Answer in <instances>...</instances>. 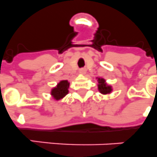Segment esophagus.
<instances>
[{"label": "esophagus", "instance_id": "esophagus-1", "mask_svg": "<svg viewBox=\"0 0 157 157\" xmlns=\"http://www.w3.org/2000/svg\"><path fill=\"white\" fill-rule=\"evenodd\" d=\"M79 72H80V73H81V74H85V72H86V68H81Z\"/></svg>", "mask_w": 157, "mask_h": 157}]
</instances>
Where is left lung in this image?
Instances as JSON below:
<instances>
[{
    "label": "left lung",
    "mask_w": 157,
    "mask_h": 157,
    "mask_svg": "<svg viewBox=\"0 0 157 157\" xmlns=\"http://www.w3.org/2000/svg\"><path fill=\"white\" fill-rule=\"evenodd\" d=\"M97 81H98L97 86H98V90L100 93L104 95L111 93V92L113 91V88H112L111 85H109L106 84L105 79L97 77Z\"/></svg>",
    "instance_id": "1"
}]
</instances>
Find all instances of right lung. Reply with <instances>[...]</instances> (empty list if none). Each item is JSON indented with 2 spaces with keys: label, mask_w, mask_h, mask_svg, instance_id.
<instances>
[{
  "label": "right lung",
  "mask_w": 157,
  "mask_h": 157,
  "mask_svg": "<svg viewBox=\"0 0 157 157\" xmlns=\"http://www.w3.org/2000/svg\"><path fill=\"white\" fill-rule=\"evenodd\" d=\"M69 82L68 81H60L55 88L51 90V95L55 100L58 101L64 97L68 93Z\"/></svg>",
  "instance_id": "obj_1"
}]
</instances>
